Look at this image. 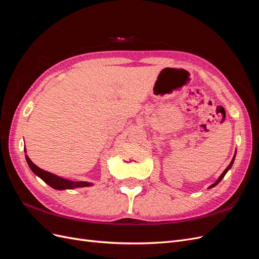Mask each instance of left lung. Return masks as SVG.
Wrapping results in <instances>:
<instances>
[{
  "label": "left lung",
  "mask_w": 259,
  "mask_h": 259,
  "mask_svg": "<svg viewBox=\"0 0 259 259\" xmlns=\"http://www.w3.org/2000/svg\"><path fill=\"white\" fill-rule=\"evenodd\" d=\"M233 161H234V158H233V159H232V161H231V163H230V164H229V165H228V167H227V168H226V169H225V170H224V173H223V174H222V176H221V177H219V178H218V180H217V182H216V183H215V184H214V185H211V186H210V187H209V188H211V187H214V186H216V185H217V184H218V183H219V182H221V180H222V179H223V178H224V177H225V175H226V173H227V171H228V169H229V168H230V167H231V166H232V163H233Z\"/></svg>",
  "instance_id": "left-lung-1"
}]
</instances>
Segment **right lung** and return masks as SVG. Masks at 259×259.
<instances>
[{
    "instance_id": "1",
    "label": "right lung",
    "mask_w": 259,
    "mask_h": 259,
    "mask_svg": "<svg viewBox=\"0 0 259 259\" xmlns=\"http://www.w3.org/2000/svg\"><path fill=\"white\" fill-rule=\"evenodd\" d=\"M27 162L29 164L30 168L32 169L33 173L37 175L40 178H42L44 182L53 187L54 189H58V190H64V189H72V188H77V187H89L91 186L90 183H85V182H71V180H68L65 178L58 177L54 174L49 173V171L43 170L40 167H37L35 164L29 159V156L26 155Z\"/></svg>"
}]
</instances>
